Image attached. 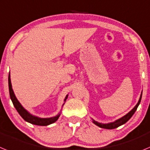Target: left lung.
<instances>
[{"label":"left lung","mask_w":150,"mask_h":150,"mask_svg":"<svg viewBox=\"0 0 150 150\" xmlns=\"http://www.w3.org/2000/svg\"><path fill=\"white\" fill-rule=\"evenodd\" d=\"M141 97H142V93H141V95L140 98H139V101L137 102V105L134 106V108L132 109L131 111H129L126 115H125L124 117H121L120 119H119V120H117L116 121L113 122H110V123H107V124H103V123H101V122H98L96 121H95L94 120H93V122L95 125H98L99 126L100 128H102V129H116V128L119 127V126H120V125H123L125 124V122H127L129 120V119L133 116V114H134V112L136 111L137 110V107H138V105H140L141 103Z\"/></svg>","instance_id":"8db88e82"}]
</instances>
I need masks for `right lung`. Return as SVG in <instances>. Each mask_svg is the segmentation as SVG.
<instances>
[{
    "mask_svg": "<svg viewBox=\"0 0 150 150\" xmlns=\"http://www.w3.org/2000/svg\"><path fill=\"white\" fill-rule=\"evenodd\" d=\"M8 83H9V96H10V98H11L12 102H13V105H14V107L16 108V110H17V111L18 112V114H20V116H21L25 121L36 125H50V124L54 123V122H55L57 120H58L60 114H57V115L55 116V117H50V118H40V117H36V116H33L32 115V114H30L26 109H25L23 108L22 105L20 104V102H18L17 98H16V96H15L14 92H13V88H12L10 75H9V78H8ZM67 97H68V95L66 96L65 99H64V102H66ZM63 105H64V104H63Z\"/></svg>",
    "mask_w": 150,
    "mask_h": 150,
    "instance_id": "1",
    "label": "right lung"
}]
</instances>
